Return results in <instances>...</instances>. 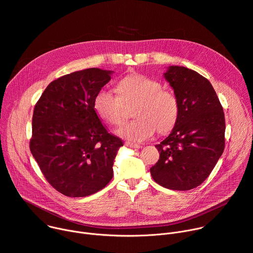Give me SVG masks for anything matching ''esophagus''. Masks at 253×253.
Returning a JSON list of instances; mask_svg holds the SVG:
<instances>
[{"instance_id": "obj_1", "label": "esophagus", "mask_w": 253, "mask_h": 253, "mask_svg": "<svg viewBox=\"0 0 253 253\" xmlns=\"http://www.w3.org/2000/svg\"><path fill=\"white\" fill-rule=\"evenodd\" d=\"M125 146L130 148H140V145H138V144L131 143V142H125Z\"/></svg>"}]
</instances>
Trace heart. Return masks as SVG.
I'll return each mask as SVG.
<instances>
[{
    "label": "heart",
    "instance_id": "heart-1",
    "mask_svg": "<svg viewBox=\"0 0 253 253\" xmlns=\"http://www.w3.org/2000/svg\"><path fill=\"white\" fill-rule=\"evenodd\" d=\"M117 96L108 90L99 91L94 98V110L98 117L111 126L121 125L125 108L136 104L133 110L135 120L125 124L117 134L133 142L150 139L156 132L169 133L176 125L180 107L177 97L153 78L142 74H130L116 85Z\"/></svg>",
    "mask_w": 253,
    "mask_h": 253
}]
</instances>
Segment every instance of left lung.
<instances>
[{"label":"left lung","instance_id":"1","mask_svg":"<svg viewBox=\"0 0 253 253\" xmlns=\"http://www.w3.org/2000/svg\"><path fill=\"white\" fill-rule=\"evenodd\" d=\"M165 79L178 99V121L155 147L158 162L150 168L154 181L172 190H190L209 176L223 153V108L210 82L197 72L170 66Z\"/></svg>","mask_w":253,"mask_h":253}]
</instances>
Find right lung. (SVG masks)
Here are the masks:
<instances>
[{
	"label": "right lung",
	"mask_w": 253,
	"mask_h": 253,
	"mask_svg": "<svg viewBox=\"0 0 253 253\" xmlns=\"http://www.w3.org/2000/svg\"><path fill=\"white\" fill-rule=\"evenodd\" d=\"M112 71L85 69L51 82L35 105L30 149L47 181L69 197L103 189L113 177L122 140L108 133L94 98Z\"/></svg>",
	"instance_id": "obj_1"
}]
</instances>
